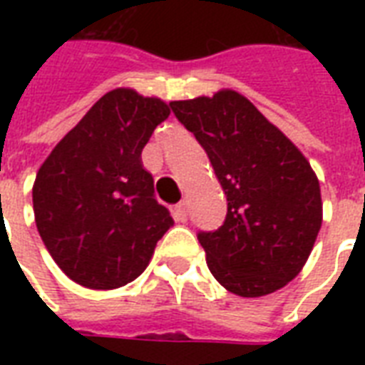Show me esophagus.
I'll use <instances>...</instances> for the list:
<instances>
[{
    "mask_svg": "<svg viewBox=\"0 0 365 365\" xmlns=\"http://www.w3.org/2000/svg\"><path fill=\"white\" fill-rule=\"evenodd\" d=\"M187 216H189L187 202H180V205L174 208V220H176L178 223H185L187 222Z\"/></svg>",
    "mask_w": 365,
    "mask_h": 365,
    "instance_id": "34e87169",
    "label": "esophagus"
}]
</instances>
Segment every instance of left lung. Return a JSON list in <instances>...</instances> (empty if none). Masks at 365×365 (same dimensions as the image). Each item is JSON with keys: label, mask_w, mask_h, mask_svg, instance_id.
<instances>
[{"label": "left lung", "mask_w": 365, "mask_h": 365, "mask_svg": "<svg viewBox=\"0 0 365 365\" xmlns=\"http://www.w3.org/2000/svg\"><path fill=\"white\" fill-rule=\"evenodd\" d=\"M170 108L202 145L227 197L222 227L197 233L208 269L240 297L277 292L299 274L322 225L317 174L235 91L170 102Z\"/></svg>", "instance_id": "obj_1"}]
</instances>
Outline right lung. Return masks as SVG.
Returning a JSON list of instances; mask_svg holds the SVG:
<instances>
[{
	"label": "right lung",
	"mask_w": 365,
	"mask_h": 365,
	"mask_svg": "<svg viewBox=\"0 0 365 365\" xmlns=\"http://www.w3.org/2000/svg\"><path fill=\"white\" fill-rule=\"evenodd\" d=\"M170 110L130 88L104 94L51 151L34 183L37 231L85 288L113 289L148 267L170 212L155 199L142 149Z\"/></svg>",
	"instance_id": "obj_1"
}]
</instances>
